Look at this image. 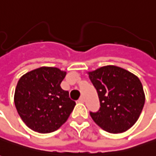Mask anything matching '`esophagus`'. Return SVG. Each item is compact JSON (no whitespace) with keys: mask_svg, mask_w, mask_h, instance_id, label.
I'll return each instance as SVG.
<instances>
[{"mask_svg":"<svg viewBox=\"0 0 156 156\" xmlns=\"http://www.w3.org/2000/svg\"><path fill=\"white\" fill-rule=\"evenodd\" d=\"M78 101L79 102V103H83V102H84V99H83V97H80Z\"/></svg>","mask_w":156,"mask_h":156,"instance_id":"34e87169","label":"esophagus"}]
</instances>
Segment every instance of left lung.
Listing matches in <instances>:
<instances>
[{"mask_svg": "<svg viewBox=\"0 0 156 156\" xmlns=\"http://www.w3.org/2000/svg\"><path fill=\"white\" fill-rule=\"evenodd\" d=\"M96 89L100 109L89 112L94 122L112 133L127 131L139 119L145 101L141 82L123 68L105 66L89 73Z\"/></svg>", "mask_w": 156, "mask_h": 156, "instance_id": "obj_1", "label": "left lung"}]
</instances>
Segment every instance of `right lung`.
Segmentation results:
<instances>
[{"label":"right lung","mask_w":156,"mask_h":156,"mask_svg":"<svg viewBox=\"0 0 156 156\" xmlns=\"http://www.w3.org/2000/svg\"><path fill=\"white\" fill-rule=\"evenodd\" d=\"M66 72L42 67L24 74L17 82L14 103L22 120L40 133L57 130L70 116L74 101L61 88Z\"/></svg>","instance_id":"right-lung-1"}]
</instances>
